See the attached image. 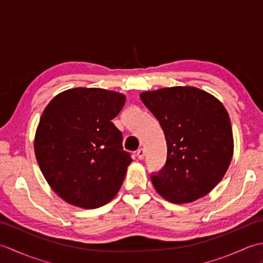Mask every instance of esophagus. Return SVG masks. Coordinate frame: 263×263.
<instances>
[{
	"label": "esophagus",
	"instance_id": "34e87169",
	"mask_svg": "<svg viewBox=\"0 0 263 263\" xmlns=\"http://www.w3.org/2000/svg\"><path fill=\"white\" fill-rule=\"evenodd\" d=\"M137 157H138L139 159H142V158L144 157V149L140 148V149L137 150Z\"/></svg>",
	"mask_w": 263,
	"mask_h": 263
}]
</instances>
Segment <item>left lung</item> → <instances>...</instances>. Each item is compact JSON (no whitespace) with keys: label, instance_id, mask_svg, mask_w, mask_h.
Listing matches in <instances>:
<instances>
[{"label":"left lung","instance_id":"obj_1","mask_svg":"<svg viewBox=\"0 0 263 263\" xmlns=\"http://www.w3.org/2000/svg\"><path fill=\"white\" fill-rule=\"evenodd\" d=\"M163 128L167 158L152 174L154 186L173 203L192 202L224 177L233 157L231 120L222 104L194 87H172L140 95Z\"/></svg>","mask_w":263,"mask_h":263}]
</instances>
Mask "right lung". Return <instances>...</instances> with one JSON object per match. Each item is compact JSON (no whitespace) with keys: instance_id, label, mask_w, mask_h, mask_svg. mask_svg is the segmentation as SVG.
Instances as JSON below:
<instances>
[{"instance_id":"add662e5","label":"right lung","mask_w":263,"mask_h":263,"mask_svg":"<svg viewBox=\"0 0 263 263\" xmlns=\"http://www.w3.org/2000/svg\"><path fill=\"white\" fill-rule=\"evenodd\" d=\"M124 104L119 92L74 88L54 97L43 111L35 155L47 183L68 203L99 208L119 192L132 158L111 120Z\"/></svg>"}]
</instances>
